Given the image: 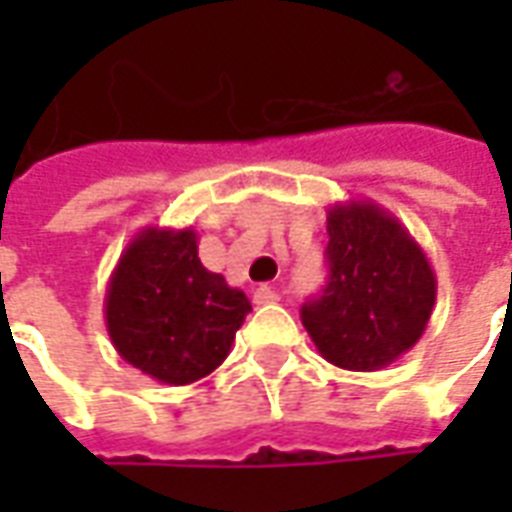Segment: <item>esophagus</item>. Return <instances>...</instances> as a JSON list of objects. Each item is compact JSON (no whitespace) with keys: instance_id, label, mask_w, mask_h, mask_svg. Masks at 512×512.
<instances>
[{"instance_id":"esophagus-1","label":"esophagus","mask_w":512,"mask_h":512,"mask_svg":"<svg viewBox=\"0 0 512 512\" xmlns=\"http://www.w3.org/2000/svg\"><path fill=\"white\" fill-rule=\"evenodd\" d=\"M279 299V293L271 285H260L255 290V304H274Z\"/></svg>"}]
</instances>
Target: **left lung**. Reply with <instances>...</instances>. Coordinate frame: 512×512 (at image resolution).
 I'll return each instance as SVG.
<instances>
[{"label":"left lung","instance_id":"left-lung-1","mask_svg":"<svg viewBox=\"0 0 512 512\" xmlns=\"http://www.w3.org/2000/svg\"><path fill=\"white\" fill-rule=\"evenodd\" d=\"M329 282L301 307L315 348L343 370H381L411 351L436 304V274L397 216L370 200L329 208Z\"/></svg>","mask_w":512,"mask_h":512}]
</instances>
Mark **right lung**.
I'll list each match as a JSON object with an SVG mask.
<instances>
[{
  "instance_id": "add662e5",
  "label": "right lung",
  "mask_w": 512,
  "mask_h": 512,
  "mask_svg": "<svg viewBox=\"0 0 512 512\" xmlns=\"http://www.w3.org/2000/svg\"><path fill=\"white\" fill-rule=\"evenodd\" d=\"M252 304L200 263L191 227H145L117 260L106 332L128 365L161 384L200 381L222 365Z\"/></svg>"
}]
</instances>
